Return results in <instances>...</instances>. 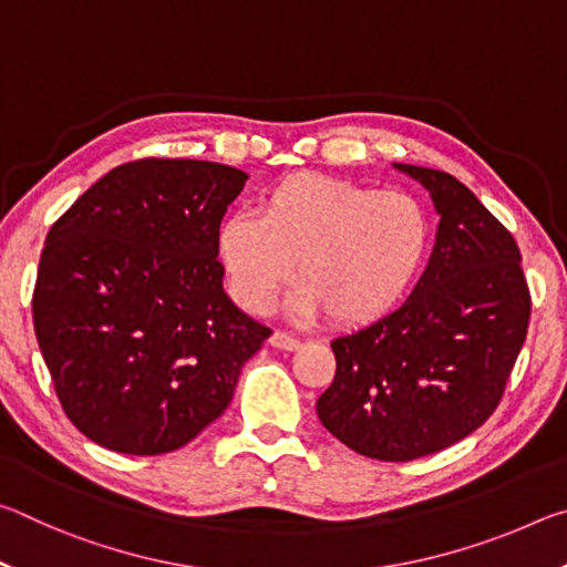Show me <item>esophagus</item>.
<instances>
[{"instance_id": "esophagus-1", "label": "esophagus", "mask_w": 567, "mask_h": 567, "mask_svg": "<svg viewBox=\"0 0 567 567\" xmlns=\"http://www.w3.org/2000/svg\"><path fill=\"white\" fill-rule=\"evenodd\" d=\"M270 344H272V348H277V350H297V348H300V340H297L295 334H290V332L275 330L270 334Z\"/></svg>"}]
</instances>
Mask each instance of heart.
Segmentation results:
<instances>
[{
  "mask_svg": "<svg viewBox=\"0 0 567 567\" xmlns=\"http://www.w3.org/2000/svg\"><path fill=\"white\" fill-rule=\"evenodd\" d=\"M430 243L433 219L410 192L302 172L267 189L257 217L225 219L219 257L249 312L270 310L295 267V312L364 328L408 295Z\"/></svg>",
  "mask_w": 567,
  "mask_h": 567,
  "instance_id": "heart-1",
  "label": "heart"
}]
</instances>
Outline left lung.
I'll return each instance as SVG.
<instances>
[{"label": "left lung", "mask_w": 567, "mask_h": 567, "mask_svg": "<svg viewBox=\"0 0 567 567\" xmlns=\"http://www.w3.org/2000/svg\"><path fill=\"white\" fill-rule=\"evenodd\" d=\"M395 167L435 199L433 257L405 305L332 340L338 370L318 415L354 453L408 463L467 437L501 405L533 300L511 229L463 182Z\"/></svg>", "instance_id": "left-lung-1"}]
</instances>
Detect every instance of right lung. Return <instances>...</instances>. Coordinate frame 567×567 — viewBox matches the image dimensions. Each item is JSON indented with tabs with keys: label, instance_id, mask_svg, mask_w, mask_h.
I'll list each match as a JSON object with an SVG mask.
<instances>
[{
	"label": "right lung",
	"instance_id": "right-lung-1",
	"mask_svg": "<svg viewBox=\"0 0 567 567\" xmlns=\"http://www.w3.org/2000/svg\"><path fill=\"white\" fill-rule=\"evenodd\" d=\"M245 179L205 159L127 162L50 227L34 334L64 415L92 443L124 455L187 445L272 334L229 302L217 260Z\"/></svg>",
	"mask_w": 567,
	"mask_h": 567
}]
</instances>
